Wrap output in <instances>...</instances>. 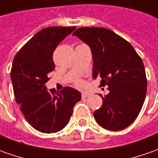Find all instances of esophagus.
<instances>
[{
    "label": "esophagus",
    "mask_w": 158,
    "mask_h": 158,
    "mask_svg": "<svg viewBox=\"0 0 158 158\" xmlns=\"http://www.w3.org/2000/svg\"><path fill=\"white\" fill-rule=\"evenodd\" d=\"M89 96H90V94H89V93H82V98H85L89 97Z\"/></svg>",
    "instance_id": "obj_1"
}]
</instances>
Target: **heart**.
I'll list each match as a JSON object with an SVG mask.
<instances>
[{"mask_svg":"<svg viewBox=\"0 0 158 158\" xmlns=\"http://www.w3.org/2000/svg\"><path fill=\"white\" fill-rule=\"evenodd\" d=\"M76 85H77L78 86H80V87H81V86H83L84 85V83L82 81H77V82H76Z\"/></svg>","mask_w":158,"mask_h":158,"instance_id":"obj_1","label":"heart"}]
</instances>
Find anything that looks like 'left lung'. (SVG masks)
I'll list each match as a JSON object with an SVG mask.
<instances>
[{
	"mask_svg": "<svg viewBox=\"0 0 158 158\" xmlns=\"http://www.w3.org/2000/svg\"><path fill=\"white\" fill-rule=\"evenodd\" d=\"M89 46L93 54V78L101 79L109 93L100 95L102 106L94 111L97 123L109 131H120L134 122L147 92L144 65L133 47L111 30L79 27L73 34Z\"/></svg>",
	"mask_w": 158,
	"mask_h": 158,
	"instance_id": "obj_1",
	"label": "left lung"
}]
</instances>
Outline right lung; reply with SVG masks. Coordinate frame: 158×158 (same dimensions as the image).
Masks as SVG:
<instances>
[{
    "instance_id": "add662e5",
    "label": "right lung",
    "mask_w": 158,
    "mask_h": 158,
    "mask_svg": "<svg viewBox=\"0 0 158 158\" xmlns=\"http://www.w3.org/2000/svg\"><path fill=\"white\" fill-rule=\"evenodd\" d=\"M75 27H50L40 30L16 54L12 65L14 94L25 119L43 133L61 131L70 121L81 93L66 86L48 90V75L54 70L52 54Z\"/></svg>"
}]
</instances>
